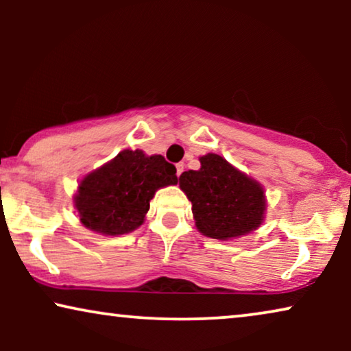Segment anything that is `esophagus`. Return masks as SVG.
Masks as SVG:
<instances>
[{"instance_id":"1","label":"esophagus","mask_w":351,"mask_h":351,"mask_svg":"<svg viewBox=\"0 0 351 351\" xmlns=\"http://www.w3.org/2000/svg\"><path fill=\"white\" fill-rule=\"evenodd\" d=\"M176 169H177V176L180 177L182 172H184V162H179V165H176Z\"/></svg>"}]
</instances>
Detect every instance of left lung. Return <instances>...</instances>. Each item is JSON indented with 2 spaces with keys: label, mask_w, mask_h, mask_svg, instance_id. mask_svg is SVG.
I'll return each instance as SVG.
<instances>
[{
  "label": "left lung",
  "mask_w": 351,
  "mask_h": 351,
  "mask_svg": "<svg viewBox=\"0 0 351 351\" xmlns=\"http://www.w3.org/2000/svg\"><path fill=\"white\" fill-rule=\"evenodd\" d=\"M199 162L198 171H185L179 177L199 232L209 238L230 239L256 230L265 213L261 184L214 153L201 156Z\"/></svg>",
  "instance_id": "obj_1"
}]
</instances>
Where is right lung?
<instances>
[{
    "mask_svg": "<svg viewBox=\"0 0 351 351\" xmlns=\"http://www.w3.org/2000/svg\"><path fill=\"white\" fill-rule=\"evenodd\" d=\"M176 172L161 155L121 152L81 180L75 196L81 223L110 237L132 232L143 223L155 191L177 184Z\"/></svg>",
    "mask_w": 351,
    "mask_h": 351,
    "instance_id": "1",
    "label": "right lung"
}]
</instances>
